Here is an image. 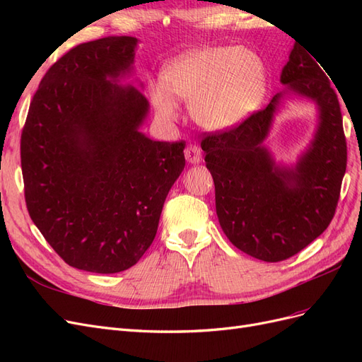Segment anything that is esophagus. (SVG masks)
Masks as SVG:
<instances>
[{
	"mask_svg": "<svg viewBox=\"0 0 362 362\" xmlns=\"http://www.w3.org/2000/svg\"><path fill=\"white\" fill-rule=\"evenodd\" d=\"M184 154H185V158H187V161L192 163V164L202 161V151H201L199 146H196V145H189L187 148H185Z\"/></svg>",
	"mask_w": 362,
	"mask_h": 362,
	"instance_id": "esophagus-1",
	"label": "esophagus"
}]
</instances>
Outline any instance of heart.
<instances>
[{
    "instance_id": "1",
    "label": "heart",
    "mask_w": 362,
    "mask_h": 362,
    "mask_svg": "<svg viewBox=\"0 0 362 362\" xmlns=\"http://www.w3.org/2000/svg\"><path fill=\"white\" fill-rule=\"evenodd\" d=\"M161 81L149 87L151 101L161 119H177V98L189 103L196 124L221 131L242 122L261 104L267 72L254 51L214 47L192 51L168 64Z\"/></svg>"
}]
</instances>
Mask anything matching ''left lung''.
Masks as SVG:
<instances>
[{"label": "left lung", "instance_id": "8db88e82", "mask_svg": "<svg viewBox=\"0 0 362 362\" xmlns=\"http://www.w3.org/2000/svg\"><path fill=\"white\" fill-rule=\"evenodd\" d=\"M315 62L294 43L281 74L282 84L320 108L313 145L294 170L275 168L262 146L281 93L238 125L205 133L201 141L218 223L235 247L261 261L298 254L329 226L337 210L347 145L337 93Z\"/></svg>", "mask_w": 362, "mask_h": 362}]
</instances>
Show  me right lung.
<instances>
[{"label": "right lung", "mask_w": 362, "mask_h": 362, "mask_svg": "<svg viewBox=\"0 0 362 362\" xmlns=\"http://www.w3.org/2000/svg\"><path fill=\"white\" fill-rule=\"evenodd\" d=\"M136 37L80 43L52 64L21 134L31 221L66 264L93 273L134 266L151 246L164 199L185 166V141L139 131L149 103L127 74Z\"/></svg>", "instance_id": "add662e5"}]
</instances>
